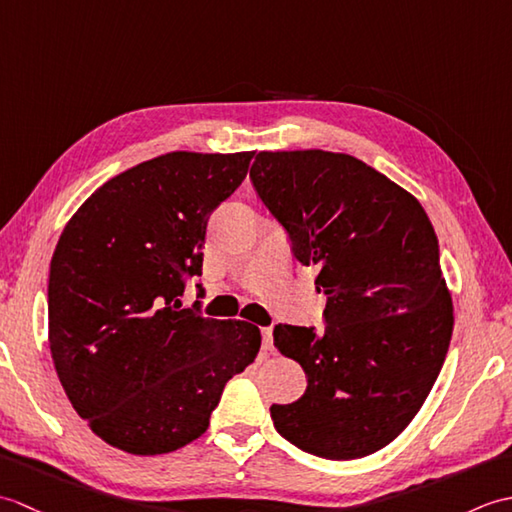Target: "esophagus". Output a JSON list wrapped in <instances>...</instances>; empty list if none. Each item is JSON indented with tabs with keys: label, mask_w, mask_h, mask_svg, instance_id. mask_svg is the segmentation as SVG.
Wrapping results in <instances>:
<instances>
[{
	"label": "esophagus",
	"mask_w": 512,
	"mask_h": 512,
	"mask_svg": "<svg viewBox=\"0 0 512 512\" xmlns=\"http://www.w3.org/2000/svg\"><path fill=\"white\" fill-rule=\"evenodd\" d=\"M262 350L264 352L273 350V330H270V328L262 330Z\"/></svg>",
	"instance_id": "esophagus-1"
}]
</instances>
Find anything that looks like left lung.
<instances>
[{
    "label": "left lung",
    "instance_id": "8db88e82",
    "mask_svg": "<svg viewBox=\"0 0 512 512\" xmlns=\"http://www.w3.org/2000/svg\"><path fill=\"white\" fill-rule=\"evenodd\" d=\"M250 182L328 297L323 332L275 325V347L308 387L270 418L301 451L365 458L413 420L449 352L453 303L436 231L411 193L347 154L259 151Z\"/></svg>",
    "mask_w": 512,
    "mask_h": 512
}]
</instances>
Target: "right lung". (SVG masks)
I'll return each instance as SVG.
<instances>
[{"instance_id": "right-lung-1", "label": "right lung", "mask_w": 512, "mask_h": 512, "mask_svg": "<svg viewBox=\"0 0 512 512\" xmlns=\"http://www.w3.org/2000/svg\"><path fill=\"white\" fill-rule=\"evenodd\" d=\"M253 156L171 151L140 162L63 228L48 279L52 361L76 413L116 449L158 455L200 438L224 385L255 361L253 323L180 303L202 275L209 217Z\"/></svg>"}]
</instances>
